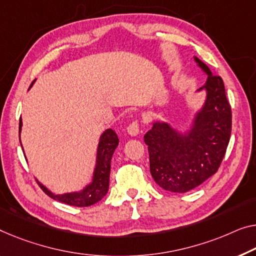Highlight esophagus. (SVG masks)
Here are the masks:
<instances>
[{
  "mask_svg": "<svg viewBox=\"0 0 256 256\" xmlns=\"http://www.w3.org/2000/svg\"><path fill=\"white\" fill-rule=\"evenodd\" d=\"M126 131H128V134L132 136H138V133H139V123H138V122H136V120L132 122V123L128 126Z\"/></svg>",
  "mask_w": 256,
  "mask_h": 256,
  "instance_id": "esophagus-1",
  "label": "esophagus"
}]
</instances>
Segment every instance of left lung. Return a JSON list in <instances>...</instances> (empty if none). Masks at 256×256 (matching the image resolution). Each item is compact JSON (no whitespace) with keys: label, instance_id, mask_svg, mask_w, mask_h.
<instances>
[{"label":"left lung","instance_id":"8db88e82","mask_svg":"<svg viewBox=\"0 0 256 256\" xmlns=\"http://www.w3.org/2000/svg\"><path fill=\"white\" fill-rule=\"evenodd\" d=\"M207 82L196 93H206L204 102L184 130L169 122L154 120L144 134L152 177L158 186L174 193L198 188L218 170L231 136V106L220 77L194 56Z\"/></svg>","mask_w":256,"mask_h":256}]
</instances>
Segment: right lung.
Masks as SVG:
<instances>
[{
	"instance_id": "1",
	"label": "right lung",
	"mask_w": 256,
	"mask_h": 256,
	"mask_svg": "<svg viewBox=\"0 0 256 256\" xmlns=\"http://www.w3.org/2000/svg\"><path fill=\"white\" fill-rule=\"evenodd\" d=\"M34 82L30 84V88L33 86ZM22 126V120L20 117V120H19V136H20ZM118 142H120V139H118L116 132L112 128H106L102 133L100 139H98L96 160H95L92 182L86 184L82 190L63 194H55L36 179L38 184H39L41 190L52 199L63 202V204L74 206V207H88V206L96 204L106 196L109 190L110 163H112V158L114 152L118 146Z\"/></svg>"
}]
</instances>
